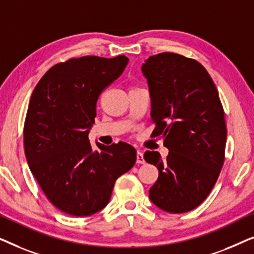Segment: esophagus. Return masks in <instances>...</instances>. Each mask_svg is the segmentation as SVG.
Segmentation results:
<instances>
[{
    "label": "esophagus",
    "mask_w": 254,
    "mask_h": 254,
    "mask_svg": "<svg viewBox=\"0 0 254 254\" xmlns=\"http://www.w3.org/2000/svg\"><path fill=\"white\" fill-rule=\"evenodd\" d=\"M144 158H143V154L141 151L136 152V163L137 164H144Z\"/></svg>",
    "instance_id": "obj_1"
}]
</instances>
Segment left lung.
Wrapping results in <instances>:
<instances>
[{
    "instance_id": "obj_1",
    "label": "left lung",
    "mask_w": 254,
    "mask_h": 254,
    "mask_svg": "<svg viewBox=\"0 0 254 254\" xmlns=\"http://www.w3.org/2000/svg\"><path fill=\"white\" fill-rule=\"evenodd\" d=\"M151 99L152 136H162L166 159L145 151L158 169L149 199L162 210L182 214L209 195L224 162L227 128L213 79L199 62L175 53L150 57L142 64Z\"/></svg>"
}]
</instances>
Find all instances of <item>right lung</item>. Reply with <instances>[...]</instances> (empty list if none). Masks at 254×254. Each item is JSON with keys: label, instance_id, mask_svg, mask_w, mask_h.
<instances>
[{"label": "right lung", "instance_id": "obj_1", "mask_svg": "<svg viewBox=\"0 0 254 254\" xmlns=\"http://www.w3.org/2000/svg\"><path fill=\"white\" fill-rule=\"evenodd\" d=\"M128 58L82 57L58 64L34 88L24 125V149L31 172L47 199L72 216H90L106 207L116 180L133 168L130 144L93 149L89 131L96 104L119 77Z\"/></svg>", "mask_w": 254, "mask_h": 254}]
</instances>
